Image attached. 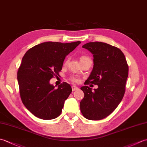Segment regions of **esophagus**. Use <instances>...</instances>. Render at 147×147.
Segmentation results:
<instances>
[{"mask_svg":"<svg viewBox=\"0 0 147 147\" xmlns=\"http://www.w3.org/2000/svg\"><path fill=\"white\" fill-rule=\"evenodd\" d=\"M78 90V87L74 85L72 86V90H73V91H75V90Z\"/></svg>","mask_w":147,"mask_h":147,"instance_id":"1","label":"esophagus"}]
</instances>
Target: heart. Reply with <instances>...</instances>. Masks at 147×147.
I'll return each instance as SVG.
<instances>
[{"mask_svg":"<svg viewBox=\"0 0 147 147\" xmlns=\"http://www.w3.org/2000/svg\"><path fill=\"white\" fill-rule=\"evenodd\" d=\"M88 57H86V56H82V57H81L80 58V61L82 60H83V59H88ZM69 62V59H67L66 60H65V64H67ZM71 80L73 81V82H75V83H78L80 82V78H79L78 77H76V76H73L71 78Z\"/></svg>","mask_w":147,"mask_h":147,"instance_id":"heart-1","label":"heart"}]
</instances>
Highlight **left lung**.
Listing matches in <instances>:
<instances>
[{
  "mask_svg": "<svg viewBox=\"0 0 147 147\" xmlns=\"http://www.w3.org/2000/svg\"><path fill=\"white\" fill-rule=\"evenodd\" d=\"M82 47L92 53L93 67L85 86L81 87L85 96L80 102L83 115L89 120H100L110 115L120 104L125 93L128 65L119 49L106 43L95 42ZM89 83L98 85L92 90Z\"/></svg>",
  "mask_w": 147,
  "mask_h": 147,
  "instance_id": "8db88e82",
  "label": "left lung"
}]
</instances>
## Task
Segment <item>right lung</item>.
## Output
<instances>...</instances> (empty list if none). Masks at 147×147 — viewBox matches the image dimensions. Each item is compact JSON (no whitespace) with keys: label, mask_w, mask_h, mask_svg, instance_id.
Here are the masks:
<instances>
[{"label":"right lung","mask_w":147,"mask_h":147,"mask_svg":"<svg viewBox=\"0 0 147 147\" xmlns=\"http://www.w3.org/2000/svg\"><path fill=\"white\" fill-rule=\"evenodd\" d=\"M80 43L43 42L29 49L23 56L18 71L20 96L24 105L36 117L49 120L61 114L71 86L64 82L55 88L49 81L58 75L65 56Z\"/></svg>","instance_id":"1"}]
</instances>
